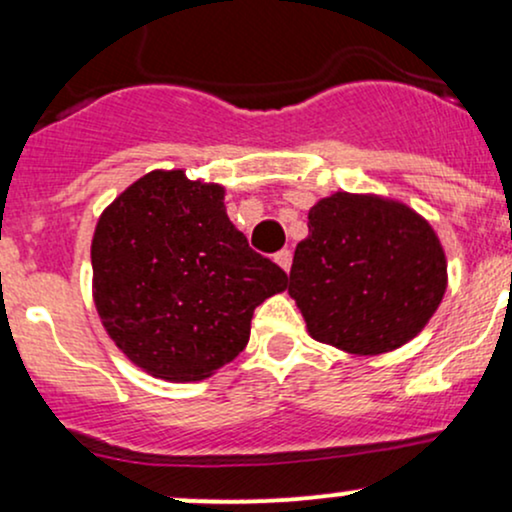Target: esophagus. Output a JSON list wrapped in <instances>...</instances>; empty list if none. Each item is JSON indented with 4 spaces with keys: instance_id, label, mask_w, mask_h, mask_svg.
Segmentation results:
<instances>
[{
    "instance_id": "obj_1",
    "label": "esophagus",
    "mask_w": 512,
    "mask_h": 512,
    "mask_svg": "<svg viewBox=\"0 0 512 512\" xmlns=\"http://www.w3.org/2000/svg\"><path fill=\"white\" fill-rule=\"evenodd\" d=\"M274 262L279 264V267L284 269V272H289V269H291V250H279V252H276Z\"/></svg>"
}]
</instances>
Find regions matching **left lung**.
Returning a JSON list of instances; mask_svg holds the SVG:
<instances>
[{"label":"left lung","instance_id":"1","mask_svg":"<svg viewBox=\"0 0 512 512\" xmlns=\"http://www.w3.org/2000/svg\"><path fill=\"white\" fill-rule=\"evenodd\" d=\"M445 289L443 245L407 204L334 192L308 211L289 293L317 342L358 356L399 349L424 330Z\"/></svg>","mask_w":512,"mask_h":512}]
</instances>
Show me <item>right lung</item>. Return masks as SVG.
I'll return each mask as SVG.
<instances>
[{
  "label": "right lung",
  "instance_id": "1",
  "mask_svg": "<svg viewBox=\"0 0 512 512\" xmlns=\"http://www.w3.org/2000/svg\"><path fill=\"white\" fill-rule=\"evenodd\" d=\"M216 182L151 170L96 223L93 303L105 332L154 378L214 375L250 339L260 303L289 276L233 226Z\"/></svg>",
  "mask_w": 512,
  "mask_h": 512
}]
</instances>
